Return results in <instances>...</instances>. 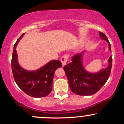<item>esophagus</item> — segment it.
I'll use <instances>...</instances> for the list:
<instances>
[{
  "instance_id": "obj_1",
  "label": "esophagus",
  "mask_w": 124,
  "mask_h": 124,
  "mask_svg": "<svg viewBox=\"0 0 124 124\" xmlns=\"http://www.w3.org/2000/svg\"><path fill=\"white\" fill-rule=\"evenodd\" d=\"M68 59H69V55H66H66H63V56H62V58H61V62H62L63 66L66 65V62H68Z\"/></svg>"
}]
</instances>
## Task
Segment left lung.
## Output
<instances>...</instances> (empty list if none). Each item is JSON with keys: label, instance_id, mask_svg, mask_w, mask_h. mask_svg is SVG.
I'll return each instance as SVG.
<instances>
[{"label": "left lung", "instance_id": "obj_1", "mask_svg": "<svg viewBox=\"0 0 124 124\" xmlns=\"http://www.w3.org/2000/svg\"><path fill=\"white\" fill-rule=\"evenodd\" d=\"M100 37L107 41L109 49L111 44L106 35L99 32ZM70 63L66 65L63 69L72 92L80 96H90L94 94L101 89L108 79L112 67V56L109 57V66L97 73H88L82 66V54H76L72 58Z\"/></svg>", "mask_w": 124, "mask_h": 124}]
</instances>
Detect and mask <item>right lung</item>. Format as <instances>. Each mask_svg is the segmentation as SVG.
<instances>
[{
  "label": "right lung",
  "instance_id": "right-lung-1",
  "mask_svg": "<svg viewBox=\"0 0 124 124\" xmlns=\"http://www.w3.org/2000/svg\"><path fill=\"white\" fill-rule=\"evenodd\" d=\"M24 33L17 39L14 45L12 58V70L14 79L17 86L28 96L32 97H44L52 90V82L55 70L62 67L60 61H51L36 71L29 72L23 69L17 62L16 47Z\"/></svg>",
  "mask_w": 124,
  "mask_h": 124
}]
</instances>
